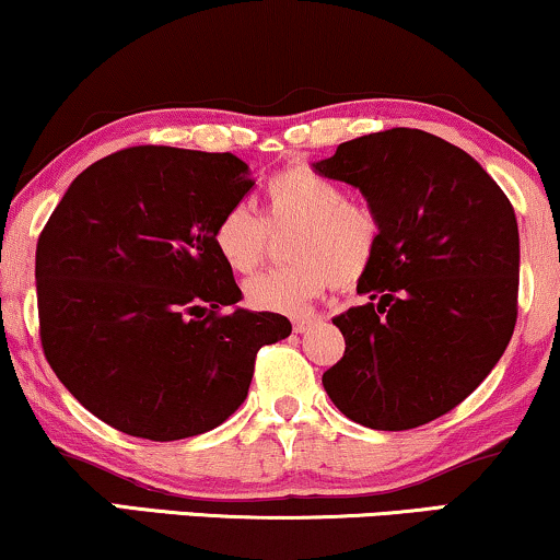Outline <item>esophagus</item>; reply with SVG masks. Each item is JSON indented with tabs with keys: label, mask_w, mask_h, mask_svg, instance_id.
<instances>
[{
	"label": "esophagus",
	"mask_w": 560,
	"mask_h": 560,
	"mask_svg": "<svg viewBox=\"0 0 560 560\" xmlns=\"http://www.w3.org/2000/svg\"><path fill=\"white\" fill-rule=\"evenodd\" d=\"M313 325H315V317H300V320L292 323V328L294 332H307Z\"/></svg>",
	"instance_id": "obj_1"
}]
</instances>
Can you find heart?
Wrapping results in <instances>:
<instances>
[{
    "label": "heart",
    "mask_w": 560,
    "mask_h": 560,
    "mask_svg": "<svg viewBox=\"0 0 560 560\" xmlns=\"http://www.w3.org/2000/svg\"><path fill=\"white\" fill-rule=\"evenodd\" d=\"M284 268L253 276L245 302L253 310L304 315L330 284L349 289L370 271L382 237L370 203L346 198V188L310 165H289L264 190V217L232 207L217 219L214 247L232 271L250 273L264 264L271 232H287Z\"/></svg>",
    "instance_id": "heart-1"
}]
</instances>
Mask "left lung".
Segmentation results:
<instances>
[{
  "label": "left lung",
  "instance_id": "left-lung-1",
  "mask_svg": "<svg viewBox=\"0 0 560 560\" xmlns=\"http://www.w3.org/2000/svg\"><path fill=\"white\" fill-rule=\"evenodd\" d=\"M315 170L362 190L382 224L357 287L370 302L332 317L346 351L325 393L362 427H423L476 390L514 332L512 201L468 152L419 129L343 141Z\"/></svg>",
  "mask_w": 560,
  "mask_h": 560
}]
</instances>
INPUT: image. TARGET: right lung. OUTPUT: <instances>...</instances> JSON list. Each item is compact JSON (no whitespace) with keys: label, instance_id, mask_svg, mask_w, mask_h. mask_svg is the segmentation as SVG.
Returning <instances> with one entry per match:
<instances>
[{"label":"right lung","instance_id":"obj_1","mask_svg":"<svg viewBox=\"0 0 560 560\" xmlns=\"http://www.w3.org/2000/svg\"><path fill=\"white\" fill-rule=\"evenodd\" d=\"M253 188L232 152L129 147L74 178L35 247L40 346L61 385L124 434L175 442L228 421L260 346L292 332L232 307L214 224Z\"/></svg>","mask_w":560,"mask_h":560}]
</instances>
